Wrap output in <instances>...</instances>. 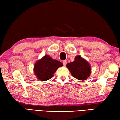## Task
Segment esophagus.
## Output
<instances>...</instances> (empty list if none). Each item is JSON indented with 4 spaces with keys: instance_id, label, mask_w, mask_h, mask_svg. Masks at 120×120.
<instances>
[{
    "instance_id": "1",
    "label": "esophagus",
    "mask_w": 120,
    "mask_h": 120,
    "mask_svg": "<svg viewBox=\"0 0 120 120\" xmlns=\"http://www.w3.org/2000/svg\"><path fill=\"white\" fill-rule=\"evenodd\" d=\"M63 64L64 66H66L67 64V62L66 60H64V61H63Z\"/></svg>"
}]
</instances>
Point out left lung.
Listing matches in <instances>:
<instances>
[{"mask_svg":"<svg viewBox=\"0 0 120 120\" xmlns=\"http://www.w3.org/2000/svg\"><path fill=\"white\" fill-rule=\"evenodd\" d=\"M71 75L79 80H86L91 75V67L89 63L80 55H77L74 62L66 65Z\"/></svg>","mask_w":120,"mask_h":120,"instance_id":"1","label":"left lung"}]
</instances>
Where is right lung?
I'll return each instance as SVG.
<instances>
[{
  "mask_svg": "<svg viewBox=\"0 0 120 120\" xmlns=\"http://www.w3.org/2000/svg\"><path fill=\"white\" fill-rule=\"evenodd\" d=\"M63 64L57 60H53L48 55H45L35 63L34 72L37 79L45 81L52 78L56 71Z\"/></svg>",
  "mask_w": 120,
  "mask_h": 120,
  "instance_id": "obj_1",
  "label": "right lung"
}]
</instances>
